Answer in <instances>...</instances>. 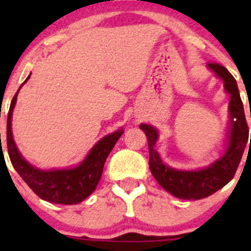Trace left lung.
I'll return each instance as SVG.
<instances>
[{"mask_svg":"<svg viewBox=\"0 0 251 251\" xmlns=\"http://www.w3.org/2000/svg\"><path fill=\"white\" fill-rule=\"evenodd\" d=\"M207 68L215 76L224 81L225 91L229 95L228 128L226 146L219 159L198 170H179L165 164L155 151L159 131L149 124H141L146 133L149 148V169L158 183L170 194L179 199L198 201L206 198L226 186L233 178L247 143H249V128L245 120L244 107L240 100L237 81L225 67L207 63ZM251 143V140H250Z\"/></svg>","mask_w":251,"mask_h":251,"instance_id":"left-lung-1","label":"left lung"}]
</instances>
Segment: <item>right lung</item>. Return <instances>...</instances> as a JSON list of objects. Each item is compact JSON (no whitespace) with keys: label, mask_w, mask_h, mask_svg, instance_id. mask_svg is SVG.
<instances>
[{"label":"right lung","mask_w":251,"mask_h":251,"mask_svg":"<svg viewBox=\"0 0 251 251\" xmlns=\"http://www.w3.org/2000/svg\"><path fill=\"white\" fill-rule=\"evenodd\" d=\"M30 75L20 85L19 90L29 80ZM19 90L12 100L8 119H7V148H8L12 165L19 176L24 179L25 183L44 201L64 205L81 203L95 192L102 176L105 160L125 130L119 128L115 132L100 138L91 148L85 159L76 166L68 169L42 170L23 158L14 142L13 132H12V115L16 107Z\"/></svg>","instance_id":"obj_1"}]
</instances>
